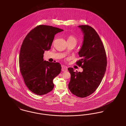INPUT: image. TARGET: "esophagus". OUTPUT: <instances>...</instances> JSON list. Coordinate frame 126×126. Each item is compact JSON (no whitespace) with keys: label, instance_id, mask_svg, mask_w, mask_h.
I'll return each instance as SVG.
<instances>
[{"label":"esophagus","instance_id":"esophagus-1","mask_svg":"<svg viewBox=\"0 0 126 126\" xmlns=\"http://www.w3.org/2000/svg\"><path fill=\"white\" fill-rule=\"evenodd\" d=\"M62 71L63 72H66L67 71V67L65 65H62Z\"/></svg>","mask_w":126,"mask_h":126}]
</instances>
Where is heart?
<instances>
[{
	"label": "heart",
	"mask_w": 126,
	"mask_h": 126,
	"mask_svg": "<svg viewBox=\"0 0 126 126\" xmlns=\"http://www.w3.org/2000/svg\"><path fill=\"white\" fill-rule=\"evenodd\" d=\"M68 41H74L77 42V39L76 38L73 36H69L68 39Z\"/></svg>",
	"instance_id": "obj_1"
}]
</instances>
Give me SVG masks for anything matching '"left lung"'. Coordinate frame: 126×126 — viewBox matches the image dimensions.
Listing matches in <instances>:
<instances>
[{
	"label": "left lung",
	"instance_id": "8db88e82",
	"mask_svg": "<svg viewBox=\"0 0 126 126\" xmlns=\"http://www.w3.org/2000/svg\"><path fill=\"white\" fill-rule=\"evenodd\" d=\"M84 37L79 52L81 59L76 64L83 69L82 72L68 70L71 74L68 88L72 94L85 97L93 94L100 84L106 70L107 57L104 45L96 31L88 25L79 26Z\"/></svg>",
	"mask_w": 126,
	"mask_h": 126
}]
</instances>
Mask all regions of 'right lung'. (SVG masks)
Segmentation results:
<instances>
[{"instance_id":"add662e5","label":"right lung","mask_w":126,"mask_h":126,"mask_svg":"<svg viewBox=\"0 0 126 126\" xmlns=\"http://www.w3.org/2000/svg\"><path fill=\"white\" fill-rule=\"evenodd\" d=\"M63 30L47 25H39L25 38L19 54V68L24 81L30 91L44 95L54 88L53 80L61 71L59 63L44 61L45 50L50 49L54 36Z\"/></svg>"}]
</instances>
